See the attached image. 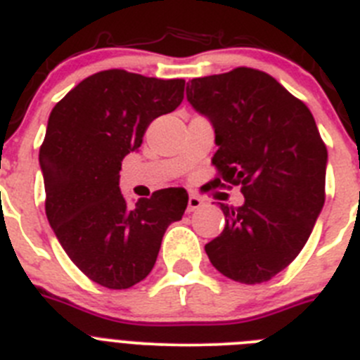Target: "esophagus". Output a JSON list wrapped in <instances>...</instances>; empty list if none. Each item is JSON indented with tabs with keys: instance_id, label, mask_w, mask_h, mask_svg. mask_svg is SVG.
Segmentation results:
<instances>
[{
	"instance_id": "obj_1",
	"label": "esophagus",
	"mask_w": 360,
	"mask_h": 360,
	"mask_svg": "<svg viewBox=\"0 0 360 360\" xmlns=\"http://www.w3.org/2000/svg\"><path fill=\"white\" fill-rule=\"evenodd\" d=\"M203 205V200L196 195H191L189 200H187V212H195L198 211Z\"/></svg>"
}]
</instances>
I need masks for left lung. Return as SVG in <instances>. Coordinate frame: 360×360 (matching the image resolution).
I'll use <instances>...</instances> for the list:
<instances>
[{
	"mask_svg": "<svg viewBox=\"0 0 360 360\" xmlns=\"http://www.w3.org/2000/svg\"><path fill=\"white\" fill-rule=\"evenodd\" d=\"M187 101L214 128L216 186H241L225 229L205 245L212 266L256 285L294 262L324 205L328 151L307 104L254 68L193 79Z\"/></svg>",
	"mask_w": 360,
	"mask_h": 360,
	"instance_id": "left-lung-1",
	"label": "left lung"
}]
</instances>
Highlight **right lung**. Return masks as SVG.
<instances>
[{
	"label": "right lung",
	"mask_w": 360,
	"mask_h": 360,
	"mask_svg": "<svg viewBox=\"0 0 360 360\" xmlns=\"http://www.w3.org/2000/svg\"><path fill=\"white\" fill-rule=\"evenodd\" d=\"M184 79L104 70L70 90L50 113L39 149L46 218L77 269L122 290L151 272L165 229L182 219L187 191H155L129 207L120 193L122 158L149 124L184 98Z\"/></svg>",
	"instance_id": "add662e5"
}]
</instances>
